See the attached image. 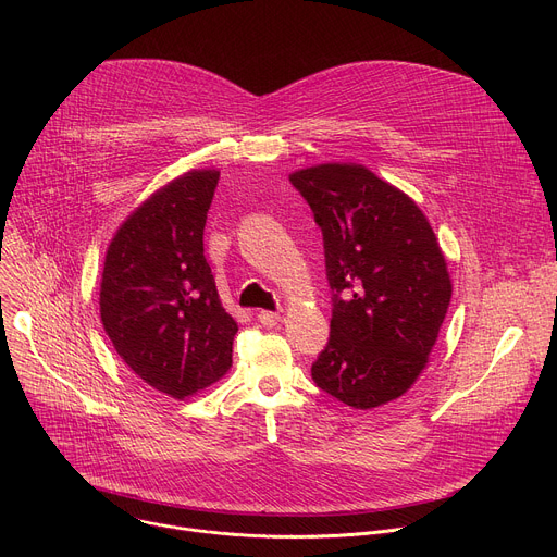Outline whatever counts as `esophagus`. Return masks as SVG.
<instances>
[{
    "instance_id": "34e87169",
    "label": "esophagus",
    "mask_w": 557,
    "mask_h": 557,
    "mask_svg": "<svg viewBox=\"0 0 557 557\" xmlns=\"http://www.w3.org/2000/svg\"><path fill=\"white\" fill-rule=\"evenodd\" d=\"M258 320H260L262 326L273 329V326L280 322V314H277V312H271V310H260V312H258Z\"/></svg>"
}]
</instances>
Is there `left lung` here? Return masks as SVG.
<instances>
[{"mask_svg":"<svg viewBox=\"0 0 557 557\" xmlns=\"http://www.w3.org/2000/svg\"><path fill=\"white\" fill-rule=\"evenodd\" d=\"M288 178L322 226L335 290L314 383L357 410L399 399L425 370L451 299L430 220L406 191L359 163H324Z\"/></svg>","mask_w":557,"mask_h":557,"instance_id":"8db88e82","label":"left lung"}]
</instances>
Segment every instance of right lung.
Instances as JSON below:
<instances>
[{
	"mask_svg": "<svg viewBox=\"0 0 557 557\" xmlns=\"http://www.w3.org/2000/svg\"><path fill=\"white\" fill-rule=\"evenodd\" d=\"M218 178V170H189L156 189L116 228L101 275V322L114 350L181 401L226 374L237 333L202 247Z\"/></svg>",
	"mask_w": 557,
	"mask_h": 557,
	"instance_id": "right-lung-1",
	"label": "right lung"
}]
</instances>
